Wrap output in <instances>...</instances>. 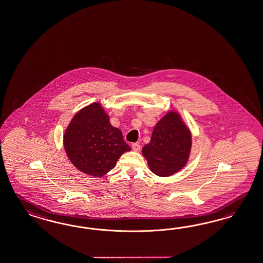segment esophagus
<instances>
[{
    "instance_id": "obj_1",
    "label": "esophagus",
    "mask_w": 263,
    "mask_h": 263,
    "mask_svg": "<svg viewBox=\"0 0 263 263\" xmlns=\"http://www.w3.org/2000/svg\"><path fill=\"white\" fill-rule=\"evenodd\" d=\"M141 148V146L138 144V143H133L132 144V148H133V151H135V152H138L139 149Z\"/></svg>"
}]
</instances>
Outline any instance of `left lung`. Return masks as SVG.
Listing matches in <instances>:
<instances>
[{
	"label": "left lung",
	"mask_w": 263,
	"mask_h": 263,
	"mask_svg": "<svg viewBox=\"0 0 263 263\" xmlns=\"http://www.w3.org/2000/svg\"><path fill=\"white\" fill-rule=\"evenodd\" d=\"M192 135L175 111H168L155 125L151 141L142 154L155 175L166 177L180 171L188 162Z\"/></svg>",
	"instance_id": "8db88e82"
}]
</instances>
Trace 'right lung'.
Instances as JSON below:
<instances>
[{"label": "right lung", "mask_w": 263, "mask_h": 263, "mask_svg": "<svg viewBox=\"0 0 263 263\" xmlns=\"http://www.w3.org/2000/svg\"><path fill=\"white\" fill-rule=\"evenodd\" d=\"M64 148L76 168L95 177L106 175L125 152L130 151L121 130L110 125L99 103L74 115L64 135Z\"/></svg>", "instance_id": "1"}]
</instances>
